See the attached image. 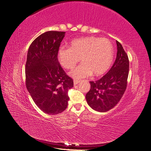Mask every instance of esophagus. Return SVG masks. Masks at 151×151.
<instances>
[{"label": "esophagus", "instance_id": "obj_1", "mask_svg": "<svg viewBox=\"0 0 151 151\" xmlns=\"http://www.w3.org/2000/svg\"><path fill=\"white\" fill-rule=\"evenodd\" d=\"M79 83V81H78V80H76V79H74V85H77V84H78V83Z\"/></svg>", "mask_w": 151, "mask_h": 151}]
</instances>
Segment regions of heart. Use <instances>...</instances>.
Here are the masks:
<instances>
[{
	"label": "heart",
	"mask_w": 151,
	"mask_h": 151,
	"mask_svg": "<svg viewBox=\"0 0 151 151\" xmlns=\"http://www.w3.org/2000/svg\"><path fill=\"white\" fill-rule=\"evenodd\" d=\"M113 55V47L110 41L95 36L73 40L70 47H61L57 52L59 63L66 69H71L81 59L83 63L69 73L76 79L91 75L102 76L110 68Z\"/></svg>",
	"instance_id": "obj_1"
}]
</instances>
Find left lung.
<instances>
[{
  "mask_svg": "<svg viewBox=\"0 0 151 151\" xmlns=\"http://www.w3.org/2000/svg\"><path fill=\"white\" fill-rule=\"evenodd\" d=\"M116 60L106 74L96 82H90L91 89L86 95L89 106L99 112H106L120 101L126 90L129 71L128 55L122 45L116 41Z\"/></svg>",
  "mask_w": 151,
  "mask_h": 151,
  "instance_id": "1",
  "label": "left lung"
}]
</instances>
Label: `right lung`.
<instances>
[{"label": "right lung", "mask_w": 151, "mask_h": 151, "mask_svg": "<svg viewBox=\"0 0 151 151\" xmlns=\"http://www.w3.org/2000/svg\"><path fill=\"white\" fill-rule=\"evenodd\" d=\"M65 32L50 31L40 35L29 47L26 63V88L34 102L48 115L67 108L68 90L73 80L59 64L57 52Z\"/></svg>", "instance_id": "right-lung-1"}]
</instances>
